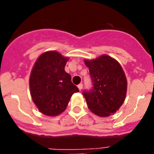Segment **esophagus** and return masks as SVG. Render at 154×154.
Returning a JSON list of instances; mask_svg holds the SVG:
<instances>
[{"mask_svg": "<svg viewBox=\"0 0 154 154\" xmlns=\"http://www.w3.org/2000/svg\"><path fill=\"white\" fill-rule=\"evenodd\" d=\"M77 87H78L79 90H80V91H81L82 88H83V84H82V83H80V84H79L78 86H77Z\"/></svg>", "mask_w": 154, "mask_h": 154, "instance_id": "obj_1", "label": "esophagus"}]
</instances>
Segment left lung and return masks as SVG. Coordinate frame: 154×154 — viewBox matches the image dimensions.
<instances>
[{
	"instance_id": "1",
	"label": "left lung",
	"mask_w": 154,
	"mask_h": 154,
	"mask_svg": "<svg viewBox=\"0 0 154 154\" xmlns=\"http://www.w3.org/2000/svg\"><path fill=\"white\" fill-rule=\"evenodd\" d=\"M89 70L93 87L83 94L88 109L100 117H108L123 104L127 93V78L119 62L102 55L92 60H84Z\"/></svg>"
}]
</instances>
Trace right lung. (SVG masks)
Listing matches in <instances>:
<instances>
[{"instance_id":"add662e5","label":"right lung","mask_w":154,"mask_h":154,"mask_svg":"<svg viewBox=\"0 0 154 154\" xmlns=\"http://www.w3.org/2000/svg\"><path fill=\"white\" fill-rule=\"evenodd\" d=\"M68 60L57 51H48L37 59L30 77L31 97L42 113L56 116L65 111L72 94L79 89L65 71Z\"/></svg>"}]
</instances>
